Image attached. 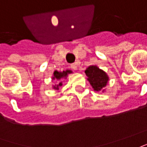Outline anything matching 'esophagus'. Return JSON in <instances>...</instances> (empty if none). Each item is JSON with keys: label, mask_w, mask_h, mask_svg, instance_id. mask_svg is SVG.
<instances>
[{"label": "esophagus", "mask_w": 147, "mask_h": 147, "mask_svg": "<svg viewBox=\"0 0 147 147\" xmlns=\"http://www.w3.org/2000/svg\"><path fill=\"white\" fill-rule=\"evenodd\" d=\"M71 68H72L73 70H76L77 69V64H76V63H72V64H71Z\"/></svg>", "instance_id": "obj_1"}]
</instances>
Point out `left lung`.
Instances as JSON below:
<instances>
[{
  "label": "left lung",
  "instance_id": "8db88e82",
  "mask_svg": "<svg viewBox=\"0 0 147 147\" xmlns=\"http://www.w3.org/2000/svg\"><path fill=\"white\" fill-rule=\"evenodd\" d=\"M85 73L88 76V80L95 91H101L107 85L109 81L108 76L104 71L99 69L96 66L88 67L85 71Z\"/></svg>",
  "mask_w": 147,
  "mask_h": 147
}]
</instances>
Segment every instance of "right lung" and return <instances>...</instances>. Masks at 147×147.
Returning a JSON list of instances; mask_svg holds the SVG:
<instances>
[{
  "instance_id": "1",
  "label": "right lung",
  "mask_w": 147,
  "mask_h": 147,
  "mask_svg": "<svg viewBox=\"0 0 147 147\" xmlns=\"http://www.w3.org/2000/svg\"><path fill=\"white\" fill-rule=\"evenodd\" d=\"M71 72H72V71H70V70H67V71H55L54 72V76L52 77V80H63V79H64V78L67 77L68 74L71 73ZM62 85H63L62 82H59V84L55 85V86L53 87V88L58 90L59 86H62Z\"/></svg>"
}]
</instances>
